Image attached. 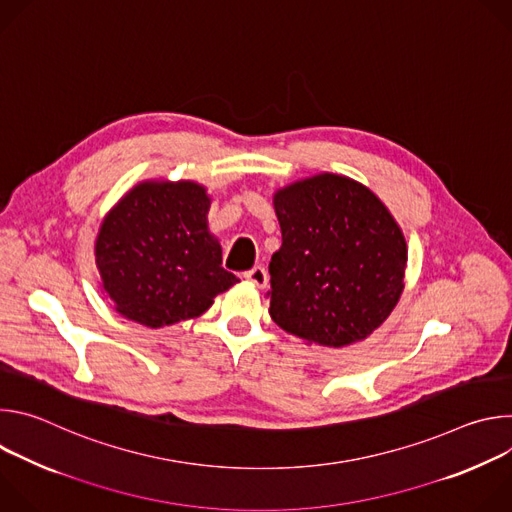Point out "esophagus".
<instances>
[{"mask_svg": "<svg viewBox=\"0 0 512 512\" xmlns=\"http://www.w3.org/2000/svg\"><path fill=\"white\" fill-rule=\"evenodd\" d=\"M243 277H245L247 281L255 283L257 287H265V283H267V271H265V267H263V265H255L253 269L245 271V273H243Z\"/></svg>", "mask_w": 512, "mask_h": 512, "instance_id": "esophagus-1", "label": "esophagus"}]
</instances>
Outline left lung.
Masks as SVG:
<instances>
[{"instance_id":"obj_1","label":"left lung","mask_w":512,"mask_h":512,"mask_svg":"<svg viewBox=\"0 0 512 512\" xmlns=\"http://www.w3.org/2000/svg\"><path fill=\"white\" fill-rule=\"evenodd\" d=\"M281 247L269 263V314L285 332L340 348L367 338L403 291L407 245L362 184L320 174L273 198Z\"/></svg>"}]
</instances>
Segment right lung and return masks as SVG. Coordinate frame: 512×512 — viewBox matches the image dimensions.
I'll return each instance as SVG.
<instances>
[{"label": "right lung", "instance_id": "add662e5", "mask_svg": "<svg viewBox=\"0 0 512 512\" xmlns=\"http://www.w3.org/2000/svg\"><path fill=\"white\" fill-rule=\"evenodd\" d=\"M210 198L194 182H143L101 225L95 257L103 289L127 320L162 328L196 318L239 279L208 233Z\"/></svg>", "mask_w": 512, "mask_h": 512}]
</instances>
